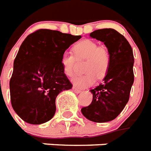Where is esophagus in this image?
Returning <instances> with one entry per match:
<instances>
[{"mask_svg": "<svg viewBox=\"0 0 151 151\" xmlns=\"http://www.w3.org/2000/svg\"><path fill=\"white\" fill-rule=\"evenodd\" d=\"M72 90H73V91L76 93H80L81 92V90L80 89H79V88H76V87H74V88H72Z\"/></svg>", "mask_w": 151, "mask_h": 151, "instance_id": "34e87169", "label": "esophagus"}]
</instances>
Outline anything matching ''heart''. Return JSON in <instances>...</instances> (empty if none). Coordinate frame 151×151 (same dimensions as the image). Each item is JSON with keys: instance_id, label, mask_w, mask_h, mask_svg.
<instances>
[{"instance_id": "1", "label": "heart", "mask_w": 151, "mask_h": 151, "mask_svg": "<svg viewBox=\"0 0 151 151\" xmlns=\"http://www.w3.org/2000/svg\"><path fill=\"white\" fill-rule=\"evenodd\" d=\"M73 55L64 53L61 55L60 64L63 74L68 77L74 75L76 60H84L83 66L86 73L72 79V83L78 88H87L95 83L96 79H104L111 66V53L107 47L99 45L91 40H83L72 47Z\"/></svg>"}]
</instances>
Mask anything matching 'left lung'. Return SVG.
<instances>
[{
	"label": "left lung",
	"mask_w": 151,
	"mask_h": 151,
	"mask_svg": "<svg viewBox=\"0 0 151 151\" xmlns=\"http://www.w3.org/2000/svg\"><path fill=\"white\" fill-rule=\"evenodd\" d=\"M90 37L104 42L111 53V66L104 83L91 89V104L81 109L88 119L106 123L121 113L130 97L134 83L132 47L122 34L113 28L98 29Z\"/></svg>",
	"instance_id": "left-lung-1"
}]
</instances>
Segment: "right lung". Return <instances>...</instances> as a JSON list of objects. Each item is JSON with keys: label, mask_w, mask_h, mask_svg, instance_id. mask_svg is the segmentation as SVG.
Returning a JSON list of instances; mask_svg holds the SVG:
<instances>
[{"label": "right lung", "mask_w": 151, "mask_h": 151, "mask_svg": "<svg viewBox=\"0 0 151 151\" xmlns=\"http://www.w3.org/2000/svg\"><path fill=\"white\" fill-rule=\"evenodd\" d=\"M80 38L39 29L21 44L13 63L9 88L12 108L24 122L37 125L52 119L56 96L72 88L63 74L61 55Z\"/></svg>", "instance_id": "right-lung-1"}]
</instances>
